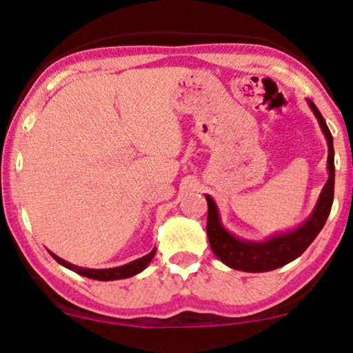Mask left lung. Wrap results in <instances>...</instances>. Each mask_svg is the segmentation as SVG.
Instances as JSON below:
<instances>
[{"label":"left lung","instance_id":"8db88e82","mask_svg":"<svg viewBox=\"0 0 353 353\" xmlns=\"http://www.w3.org/2000/svg\"><path fill=\"white\" fill-rule=\"evenodd\" d=\"M307 103L315 114L316 121L321 127L326 141H328V181L320 192L319 201L310 216L296 229L288 232L277 234L263 242H250L242 240L231 232H228L219 219V212L216 203L210 196L207 197L208 216H207V236L213 253L226 265L243 272H268L282 268V265L294 261L301 256L315 237L319 236L321 228L325 226L326 218L331 212L334 197V148L333 137L326 125L323 116L314 101L307 100Z\"/></svg>","mask_w":353,"mask_h":353}]
</instances>
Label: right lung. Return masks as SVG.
<instances>
[{
	"instance_id": "obj_1",
	"label": "right lung",
	"mask_w": 353,
	"mask_h": 353,
	"mask_svg": "<svg viewBox=\"0 0 353 353\" xmlns=\"http://www.w3.org/2000/svg\"><path fill=\"white\" fill-rule=\"evenodd\" d=\"M49 253H50V256H52L59 264L65 265L66 269L73 270V272H76V274L84 275V277H88V279L103 280V282H108V280L127 279V277H132V275L140 274L143 269L148 268V264L151 263V259L154 258L156 248L152 250L151 253H148L146 256L135 259V261H132V263H129V264L119 265V268H111V269H88V268H79V265H74V264H71V263H68V261H65V259H62V258H59L57 254H54L52 252H49Z\"/></svg>"
}]
</instances>
